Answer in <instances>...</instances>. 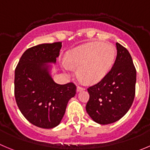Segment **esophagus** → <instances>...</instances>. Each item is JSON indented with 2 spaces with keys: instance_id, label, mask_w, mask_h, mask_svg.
Segmentation results:
<instances>
[{
  "instance_id": "1",
  "label": "esophagus",
  "mask_w": 150,
  "mask_h": 150,
  "mask_svg": "<svg viewBox=\"0 0 150 150\" xmlns=\"http://www.w3.org/2000/svg\"><path fill=\"white\" fill-rule=\"evenodd\" d=\"M85 88H83V87H80V86H77L76 87V91L77 92H79V91H84Z\"/></svg>"
}]
</instances>
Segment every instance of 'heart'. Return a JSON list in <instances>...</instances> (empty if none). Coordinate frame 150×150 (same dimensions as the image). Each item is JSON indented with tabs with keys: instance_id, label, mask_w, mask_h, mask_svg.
I'll use <instances>...</instances> for the list:
<instances>
[{
	"instance_id": "heart-1",
	"label": "heart",
	"mask_w": 150,
	"mask_h": 150,
	"mask_svg": "<svg viewBox=\"0 0 150 150\" xmlns=\"http://www.w3.org/2000/svg\"><path fill=\"white\" fill-rule=\"evenodd\" d=\"M116 48L108 42H91L74 48L67 54V62L62 66L69 76L74 74V67L90 83H96L106 76L113 65Z\"/></svg>"
}]
</instances>
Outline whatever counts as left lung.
Masks as SVG:
<instances>
[{
  "mask_svg": "<svg viewBox=\"0 0 150 150\" xmlns=\"http://www.w3.org/2000/svg\"><path fill=\"white\" fill-rule=\"evenodd\" d=\"M117 56L110 72L99 83L88 88L86 111L95 122L109 125L128 112L135 98L136 71L129 51L116 42Z\"/></svg>",
  "mask_w": 150,
  "mask_h": 150,
  "instance_id": "obj_1",
  "label": "left lung"
}]
</instances>
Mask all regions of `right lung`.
<instances>
[{
	"label": "right lung",
	"instance_id": "add662e5",
	"mask_svg": "<svg viewBox=\"0 0 150 150\" xmlns=\"http://www.w3.org/2000/svg\"><path fill=\"white\" fill-rule=\"evenodd\" d=\"M62 42L45 43L27 49L15 71V96L18 108L32 125L51 129L62 121L70 99L76 94L73 83L59 85L51 76L52 65Z\"/></svg>",
	"mask_w": 150,
	"mask_h": 150
}]
</instances>
